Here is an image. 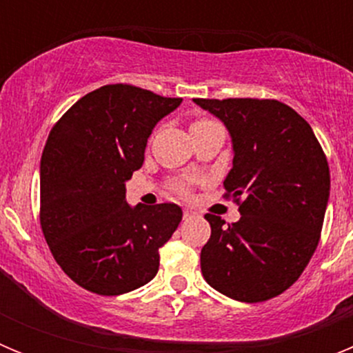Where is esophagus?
Masks as SVG:
<instances>
[{
	"instance_id": "1",
	"label": "esophagus",
	"mask_w": 353,
	"mask_h": 353,
	"mask_svg": "<svg viewBox=\"0 0 353 353\" xmlns=\"http://www.w3.org/2000/svg\"><path fill=\"white\" fill-rule=\"evenodd\" d=\"M192 215H194V212H192L191 208H183V219H189Z\"/></svg>"
}]
</instances>
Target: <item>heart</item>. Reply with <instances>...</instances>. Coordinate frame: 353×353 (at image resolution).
Listing matches in <instances>:
<instances>
[{
    "label": "heart",
    "mask_w": 353,
    "mask_h": 353,
    "mask_svg": "<svg viewBox=\"0 0 353 353\" xmlns=\"http://www.w3.org/2000/svg\"><path fill=\"white\" fill-rule=\"evenodd\" d=\"M205 121H207V120H199V121H194V123H192V125H196V123H205ZM176 189H179L180 192H185V191H187L185 183H179V185H176Z\"/></svg>",
    "instance_id": "1"
}]
</instances>
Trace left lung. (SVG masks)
Listing matches in <instances>:
<instances>
[{"mask_svg":"<svg viewBox=\"0 0 353 353\" xmlns=\"http://www.w3.org/2000/svg\"><path fill=\"white\" fill-rule=\"evenodd\" d=\"M194 102L230 132L233 166L224 189L240 212L228 226L205 215L212 235L201 274L230 299L269 301L297 281L318 245L330 191L325 154L310 123L279 101Z\"/></svg>","mask_w":353,"mask_h":353,"instance_id":"1","label":"left lung"}]
</instances>
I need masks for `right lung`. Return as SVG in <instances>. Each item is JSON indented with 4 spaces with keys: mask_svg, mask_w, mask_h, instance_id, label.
Instances as JSON below:
<instances>
[{
    "mask_svg": "<svg viewBox=\"0 0 353 353\" xmlns=\"http://www.w3.org/2000/svg\"><path fill=\"white\" fill-rule=\"evenodd\" d=\"M182 99L130 84L90 92L52 127L40 161V224L72 281L121 295L152 281L159 248L182 221L174 203L130 207L125 182L143 166L150 134Z\"/></svg>",
    "mask_w": 353,
    "mask_h": 353,
    "instance_id": "1",
    "label": "right lung"
}]
</instances>
